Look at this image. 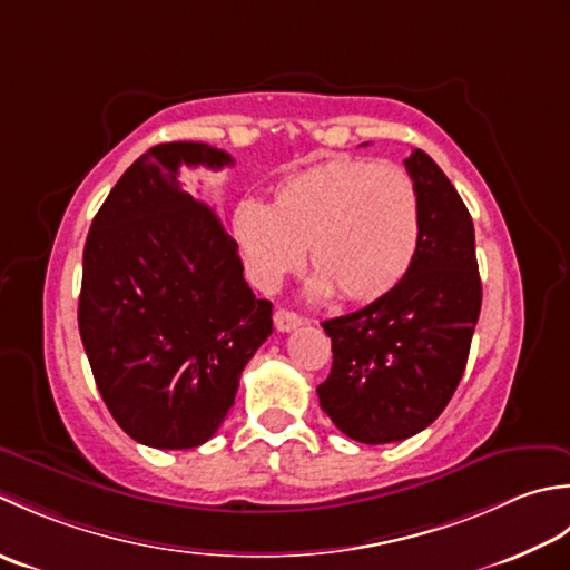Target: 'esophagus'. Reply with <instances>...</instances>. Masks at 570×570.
<instances>
[{
  "mask_svg": "<svg viewBox=\"0 0 570 570\" xmlns=\"http://www.w3.org/2000/svg\"><path fill=\"white\" fill-rule=\"evenodd\" d=\"M273 320H275V330H277V332H293V330H297L299 324H302V317L297 315V312H289V309H285V307L275 309Z\"/></svg>",
  "mask_w": 570,
  "mask_h": 570,
  "instance_id": "1",
  "label": "esophagus"
}]
</instances>
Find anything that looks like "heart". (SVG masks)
I'll return each instance as SVG.
<instances>
[{
    "instance_id": "obj_1",
    "label": "heart",
    "mask_w": 570,
    "mask_h": 570,
    "mask_svg": "<svg viewBox=\"0 0 570 570\" xmlns=\"http://www.w3.org/2000/svg\"><path fill=\"white\" fill-rule=\"evenodd\" d=\"M253 283L275 287L302 263L312 293L374 302L396 289L421 248V199L411 174L391 161L332 157L289 174L271 204L243 202L230 220Z\"/></svg>"
}]
</instances>
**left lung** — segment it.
<instances>
[{
	"instance_id": "obj_1",
	"label": "left lung",
	"mask_w": 570,
	"mask_h": 570,
	"mask_svg": "<svg viewBox=\"0 0 570 570\" xmlns=\"http://www.w3.org/2000/svg\"><path fill=\"white\" fill-rule=\"evenodd\" d=\"M405 169L421 199L411 273L386 297L322 322L334 358L317 386L320 405L344 435L366 445L411 438L445 411L482 307L468 206L423 149H413Z\"/></svg>"
}]
</instances>
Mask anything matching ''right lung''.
Masks as SVG:
<instances>
[{
  "label": "right lung",
  "instance_id": "obj_1",
  "mask_svg": "<svg viewBox=\"0 0 570 570\" xmlns=\"http://www.w3.org/2000/svg\"><path fill=\"white\" fill-rule=\"evenodd\" d=\"M181 165L234 159L204 142L135 159L92 218L78 297L102 401L127 435L159 450L199 448L218 431L273 332V305L253 295L218 214L181 189Z\"/></svg>",
  "mask_w": 570,
  "mask_h": 570
}]
</instances>
